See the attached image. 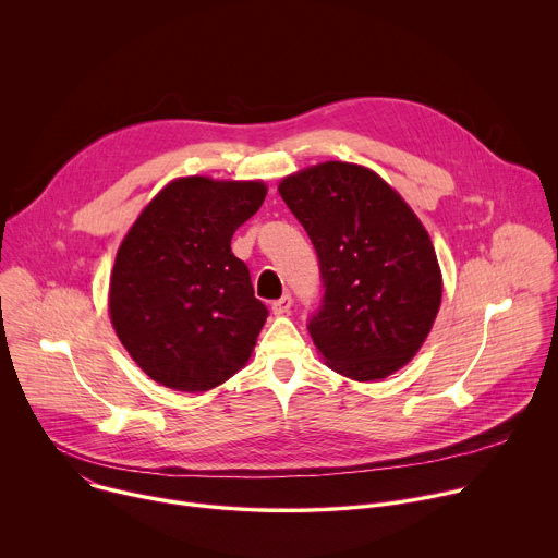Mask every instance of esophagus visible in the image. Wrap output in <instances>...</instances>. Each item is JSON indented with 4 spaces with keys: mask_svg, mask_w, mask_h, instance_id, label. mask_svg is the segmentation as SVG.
<instances>
[{
    "mask_svg": "<svg viewBox=\"0 0 558 558\" xmlns=\"http://www.w3.org/2000/svg\"><path fill=\"white\" fill-rule=\"evenodd\" d=\"M291 304H293V298H291L289 293H284L282 298L274 300V304H271V311H274L276 315H284V313H289V311H291Z\"/></svg>",
    "mask_w": 558,
    "mask_h": 558,
    "instance_id": "34e87169",
    "label": "esophagus"
}]
</instances>
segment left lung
<instances>
[{
    "instance_id": "left-lung-1",
    "label": "left lung",
    "mask_w": 558,
    "mask_h": 558,
    "mask_svg": "<svg viewBox=\"0 0 558 558\" xmlns=\"http://www.w3.org/2000/svg\"><path fill=\"white\" fill-rule=\"evenodd\" d=\"M280 196L320 265L325 293L306 329L327 364L357 381L402 368L441 302L437 256L420 218L375 172L338 161L287 177Z\"/></svg>"
}]
</instances>
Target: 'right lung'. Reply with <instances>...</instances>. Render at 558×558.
<instances>
[{"label":"right lung","instance_id":"add662e5","mask_svg":"<svg viewBox=\"0 0 558 558\" xmlns=\"http://www.w3.org/2000/svg\"><path fill=\"white\" fill-rule=\"evenodd\" d=\"M265 196L258 181L179 179L128 231L110 278V317L154 381L201 392L250 360L269 308L231 254V235Z\"/></svg>","mask_w":558,"mask_h":558}]
</instances>
